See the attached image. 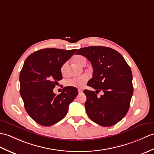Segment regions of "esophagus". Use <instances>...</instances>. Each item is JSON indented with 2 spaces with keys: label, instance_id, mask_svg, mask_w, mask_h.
<instances>
[{
  "label": "esophagus",
  "instance_id": "obj_1",
  "mask_svg": "<svg viewBox=\"0 0 154 154\" xmlns=\"http://www.w3.org/2000/svg\"><path fill=\"white\" fill-rule=\"evenodd\" d=\"M83 90H82V89H81V88H79V89H78V92H79V94H81V93H83Z\"/></svg>",
  "mask_w": 154,
  "mask_h": 154
}]
</instances>
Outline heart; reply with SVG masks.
Here are the masks:
<instances>
[{
	"label": "heart",
	"mask_w": 154,
	"mask_h": 154,
	"mask_svg": "<svg viewBox=\"0 0 154 154\" xmlns=\"http://www.w3.org/2000/svg\"><path fill=\"white\" fill-rule=\"evenodd\" d=\"M73 62L75 63L77 65L79 66H85L86 63H87V59L85 57L78 55L76 56L73 58ZM67 67H68V63L65 62L61 67V73L63 75H66L67 72ZM88 81V76L87 75H82L78 77H74L71 79L68 80L66 82V85L67 87H74L77 88H83L85 85L87 83Z\"/></svg>",
	"instance_id": "1"
}]
</instances>
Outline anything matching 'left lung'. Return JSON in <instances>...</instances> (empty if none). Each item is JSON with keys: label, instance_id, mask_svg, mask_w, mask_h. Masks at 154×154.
Wrapping results in <instances>:
<instances>
[{"label": "left lung", "instance_id": "1", "mask_svg": "<svg viewBox=\"0 0 154 154\" xmlns=\"http://www.w3.org/2000/svg\"><path fill=\"white\" fill-rule=\"evenodd\" d=\"M76 54L86 57L93 67L92 78L87 85L96 92L84 90L86 112L94 123L103 127L116 125L126 116L133 94V75L119 52L106 46H88ZM101 90L104 94L98 98Z\"/></svg>", "mask_w": 154, "mask_h": 154}]
</instances>
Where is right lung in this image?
Returning a JSON list of instances; mask_svg holds the SVG:
<instances>
[{
  "instance_id": "right-lung-1",
  "label": "right lung",
  "mask_w": 154,
  "mask_h": 154,
  "mask_svg": "<svg viewBox=\"0 0 154 154\" xmlns=\"http://www.w3.org/2000/svg\"><path fill=\"white\" fill-rule=\"evenodd\" d=\"M77 49L44 48L29 56L20 71V95L25 109L35 122L51 126L66 116L78 94L76 88L66 87L58 95L53 89L62 79L61 67Z\"/></svg>"
}]
</instances>
